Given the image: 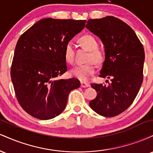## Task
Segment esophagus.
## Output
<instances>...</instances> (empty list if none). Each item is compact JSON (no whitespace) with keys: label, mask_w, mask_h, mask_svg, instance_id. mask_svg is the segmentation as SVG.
I'll use <instances>...</instances> for the list:
<instances>
[{"label":"esophagus","mask_w":153,"mask_h":153,"mask_svg":"<svg viewBox=\"0 0 153 153\" xmlns=\"http://www.w3.org/2000/svg\"><path fill=\"white\" fill-rule=\"evenodd\" d=\"M89 83H88V82H82L81 81L80 82V86L82 88H87L89 86Z\"/></svg>","instance_id":"obj_1"}]
</instances>
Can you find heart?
Returning <instances> with one entry per match:
<instances>
[{"instance_id":"1","label":"heart","mask_w":153,"mask_h":153,"mask_svg":"<svg viewBox=\"0 0 153 153\" xmlns=\"http://www.w3.org/2000/svg\"><path fill=\"white\" fill-rule=\"evenodd\" d=\"M79 42L84 48L88 50L86 57L88 62L85 64L75 66L71 71V74L82 81H85L96 71V64L103 62L104 55L103 52L98 48L99 44L94 36L91 34H85L79 39ZM64 56L66 62L73 64L75 59V48L72 42L66 44L64 50Z\"/></svg>"}]
</instances>
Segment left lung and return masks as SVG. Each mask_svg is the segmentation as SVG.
Masks as SVG:
<instances>
[{"mask_svg":"<svg viewBox=\"0 0 153 153\" xmlns=\"http://www.w3.org/2000/svg\"><path fill=\"white\" fill-rule=\"evenodd\" d=\"M85 27L104 45L105 60L99 76L111 80L108 85L91 83L97 96L89 105L100 115L115 117L129 108L143 83V45L130 26L114 16L89 19Z\"/></svg>","mask_w":153,"mask_h":153,"instance_id":"obj_1","label":"left lung"}]
</instances>
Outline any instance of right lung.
Segmentation results:
<instances>
[{
    "mask_svg": "<svg viewBox=\"0 0 153 153\" xmlns=\"http://www.w3.org/2000/svg\"><path fill=\"white\" fill-rule=\"evenodd\" d=\"M85 20L43 19L23 34L16 46L10 76L17 101L26 113L47 120L65 108L70 92L80 86L68 71L66 44L85 27Z\"/></svg>",
    "mask_w": 153,
    "mask_h": 153,
    "instance_id": "add662e5",
    "label": "right lung"
}]
</instances>
